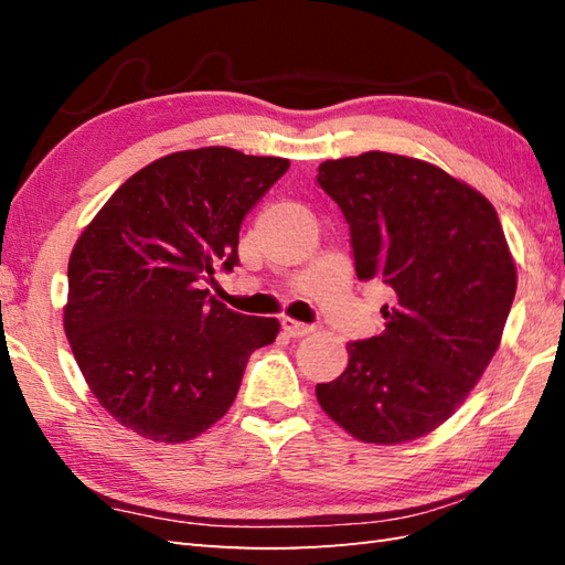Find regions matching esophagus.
I'll list each match as a JSON object with an SVG mask.
<instances>
[{
	"label": "esophagus",
	"mask_w": 565,
	"mask_h": 565,
	"mask_svg": "<svg viewBox=\"0 0 565 565\" xmlns=\"http://www.w3.org/2000/svg\"><path fill=\"white\" fill-rule=\"evenodd\" d=\"M281 328L289 338H306L308 332H313V326H306V322H298L294 318H281Z\"/></svg>",
	"instance_id": "1"
}]
</instances>
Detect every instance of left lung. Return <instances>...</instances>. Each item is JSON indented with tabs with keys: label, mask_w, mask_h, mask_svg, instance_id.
<instances>
[{
	"label": "left lung",
	"mask_w": 565,
	"mask_h": 565,
	"mask_svg": "<svg viewBox=\"0 0 565 565\" xmlns=\"http://www.w3.org/2000/svg\"><path fill=\"white\" fill-rule=\"evenodd\" d=\"M318 184L350 223L359 281L395 294L386 330L347 344L318 403L359 441L425 437L468 398L505 330L518 267L498 213L441 167L393 152L322 162Z\"/></svg>",
	"instance_id": "left-lung-1"
}]
</instances>
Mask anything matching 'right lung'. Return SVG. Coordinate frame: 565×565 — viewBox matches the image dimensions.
Returning a JSON list of instances; mask_svg holds the SVG:
<instances>
[{
  "label": "right lung",
  "instance_id": "right-lung-1",
  "mask_svg": "<svg viewBox=\"0 0 565 565\" xmlns=\"http://www.w3.org/2000/svg\"><path fill=\"white\" fill-rule=\"evenodd\" d=\"M289 170L211 146L164 154L114 191L72 247L63 326L89 391L116 423L182 444L231 411L276 318L225 308L203 279L237 264L245 213Z\"/></svg>",
  "mask_w": 565,
  "mask_h": 565
}]
</instances>
